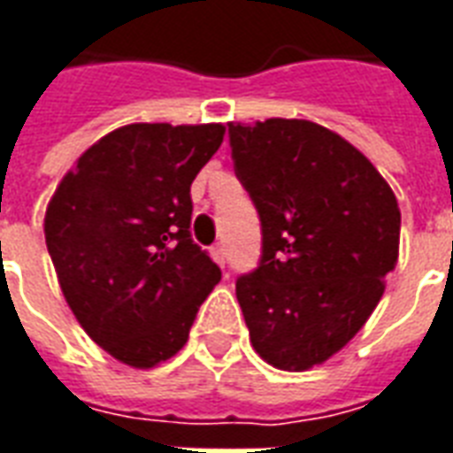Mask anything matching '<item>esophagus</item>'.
Returning <instances> with one entry per match:
<instances>
[{
    "label": "esophagus",
    "instance_id": "esophagus-1",
    "mask_svg": "<svg viewBox=\"0 0 453 453\" xmlns=\"http://www.w3.org/2000/svg\"><path fill=\"white\" fill-rule=\"evenodd\" d=\"M211 254H213V259L223 266L226 264V247H223V242H216L213 247H211Z\"/></svg>",
    "mask_w": 453,
    "mask_h": 453
}]
</instances>
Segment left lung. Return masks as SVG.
Returning <instances> with one entry per match:
<instances>
[{
    "mask_svg": "<svg viewBox=\"0 0 453 453\" xmlns=\"http://www.w3.org/2000/svg\"><path fill=\"white\" fill-rule=\"evenodd\" d=\"M237 180L261 223L237 278L254 350L278 370L329 360L370 319L398 259L401 211L377 167L307 119L227 124Z\"/></svg>",
    "mask_w": 453,
    "mask_h": 453,
    "instance_id": "8db88e82",
    "label": "left lung"
}]
</instances>
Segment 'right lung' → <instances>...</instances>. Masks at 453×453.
Wrapping results in <instances>:
<instances>
[{"label":"right lung","mask_w":453,"mask_h":453,"mask_svg":"<svg viewBox=\"0 0 453 453\" xmlns=\"http://www.w3.org/2000/svg\"><path fill=\"white\" fill-rule=\"evenodd\" d=\"M223 124H127L57 187L45 242L73 317L119 363L149 370L180 350L220 269L192 240L194 177Z\"/></svg>","instance_id":"add662e5"}]
</instances>
